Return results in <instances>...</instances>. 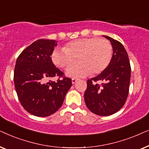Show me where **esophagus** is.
<instances>
[{
    "label": "esophagus",
    "mask_w": 149,
    "mask_h": 149,
    "mask_svg": "<svg viewBox=\"0 0 149 149\" xmlns=\"http://www.w3.org/2000/svg\"><path fill=\"white\" fill-rule=\"evenodd\" d=\"M78 80H79L78 79H74V78L72 79V84H74V83H76Z\"/></svg>",
    "instance_id": "obj_1"
}]
</instances>
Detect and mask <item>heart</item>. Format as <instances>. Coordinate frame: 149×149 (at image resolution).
<instances>
[{"mask_svg": "<svg viewBox=\"0 0 149 149\" xmlns=\"http://www.w3.org/2000/svg\"><path fill=\"white\" fill-rule=\"evenodd\" d=\"M113 57V47L109 40L100 38H84L71 41L64 49L53 52L52 61L56 66L66 68L76 62L79 64L67 69L72 77L100 74L107 68Z\"/></svg>", "mask_w": 149, "mask_h": 149, "instance_id": "b5f03b06", "label": "heart"}]
</instances>
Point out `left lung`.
<instances>
[{"label":"left lung","mask_w":149,"mask_h":149,"mask_svg":"<svg viewBox=\"0 0 149 149\" xmlns=\"http://www.w3.org/2000/svg\"><path fill=\"white\" fill-rule=\"evenodd\" d=\"M103 36L110 40L113 47L111 62L100 74L87 81L84 99L87 107L93 113L109 116L117 113L125 104L129 92L131 67L123 45L109 36ZM97 81L104 83L98 85L94 83Z\"/></svg>","instance_id":"obj_1"}]
</instances>
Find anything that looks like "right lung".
<instances>
[{"label":"right lung","mask_w":149,"mask_h":149,"mask_svg":"<svg viewBox=\"0 0 149 149\" xmlns=\"http://www.w3.org/2000/svg\"><path fill=\"white\" fill-rule=\"evenodd\" d=\"M55 40L39 39L26 48L17 59L14 83L18 98L28 113L37 117H47L62 107L72 86V81L52 62L51 56L57 46Z\"/></svg>","instance_id":"right-lung-1"}]
</instances>
